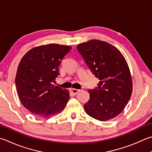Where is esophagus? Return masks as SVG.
Segmentation results:
<instances>
[{
    "instance_id": "1",
    "label": "esophagus",
    "mask_w": 152,
    "mask_h": 152,
    "mask_svg": "<svg viewBox=\"0 0 152 152\" xmlns=\"http://www.w3.org/2000/svg\"><path fill=\"white\" fill-rule=\"evenodd\" d=\"M80 91L78 89H75V88H71L70 89V92L73 94H76Z\"/></svg>"
}]
</instances>
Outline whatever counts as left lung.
<instances>
[{
    "mask_svg": "<svg viewBox=\"0 0 152 152\" xmlns=\"http://www.w3.org/2000/svg\"><path fill=\"white\" fill-rule=\"evenodd\" d=\"M77 50L100 80L96 88L88 90L90 99L84 105L86 112L100 121L117 116L132 92V77L126 59L115 46L99 40L79 44Z\"/></svg>",
    "mask_w": 152,
    "mask_h": 152,
    "instance_id": "8db88e82",
    "label": "left lung"
}]
</instances>
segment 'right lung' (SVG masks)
<instances>
[{
	"label": "right lung",
	"instance_id": "add662e5",
	"mask_svg": "<svg viewBox=\"0 0 152 152\" xmlns=\"http://www.w3.org/2000/svg\"><path fill=\"white\" fill-rule=\"evenodd\" d=\"M72 47L50 44L35 47L21 59L15 83L18 97L32 114L48 117L64 108L70 98L68 91L52 82L60 74L58 67Z\"/></svg>",
	"mask_w": 152,
	"mask_h": 152
}]
</instances>
